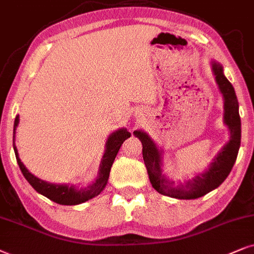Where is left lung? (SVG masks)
Wrapping results in <instances>:
<instances>
[{
	"mask_svg": "<svg viewBox=\"0 0 254 254\" xmlns=\"http://www.w3.org/2000/svg\"><path fill=\"white\" fill-rule=\"evenodd\" d=\"M212 72L215 74L216 82L224 97V123L230 130V140L219 151L217 157L204 173L196 175L192 180L175 186L174 181L162 174L161 170V151L148 137L147 133L138 130L133 134L139 138L143 144V158L146 166L150 182L155 190L165 196L179 198V200H194L201 197L209 191L217 188L228 178L236 159H237L239 146H241L242 124L238 111V100L232 84L223 73V67L218 63L212 62Z\"/></svg>",
	"mask_w": 254,
	"mask_h": 254,
	"instance_id": "8db88e82",
	"label": "left lung"
}]
</instances>
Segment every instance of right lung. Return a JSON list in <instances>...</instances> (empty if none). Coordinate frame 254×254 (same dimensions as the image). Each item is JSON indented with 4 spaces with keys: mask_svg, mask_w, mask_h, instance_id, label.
<instances>
[{
    "mask_svg": "<svg viewBox=\"0 0 254 254\" xmlns=\"http://www.w3.org/2000/svg\"><path fill=\"white\" fill-rule=\"evenodd\" d=\"M18 123L19 116H16L15 124H13V139H15L16 127ZM130 136L131 133L127 129H120L110 134L106 143V151H104L102 160H101L99 177H97L95 182L92 186L84 189H76L74 186L49 184V182L40 180V179L30 173L24 165H23V162L18 157V152H17L15 144H13V150H15L17 162H18V166L21 168L23 175H24V178L36 191L46 196L51 201L56 202L58 204L75 205L95 197V196L99 195L103 190L106 185L108 184V179H109V173L115 158H116L123 141L127 139Z\"/></svg>",
    "mask_w": 254,
    "mask_h": 254,
    "instance_id": "add662e5",
    "label": "right lung"
}]
</instances>
